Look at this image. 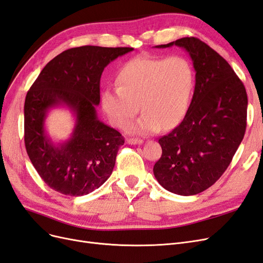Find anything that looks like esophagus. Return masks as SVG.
I'll return each mask as SVG.
<instances>
[{
  "instance_id": "obj_1",
  "label": "esophagus",
  "mask_w": 263,
  "mask_h": 263,
  "mask_svg": "<svg viewBox=\"0 0 263 263\" xmlns=\"http://www.w3.org/2000/svg\"><path fill=\"white\" fill-rule=\"evenodd\" d=\"M127 142H128L129 145H141L144 140L139 138H128L127 139Z\"/></svg>"
}]
</instances>
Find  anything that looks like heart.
Segmentation results:
<instances>
[{
  "label": "heart",
  "mask_w": 263,
  "mask_h": 263,
  "mask_svg": "<svg viewBox=\"0 0 263 263\" xmlns=\"http://www.w3.org/2000/svg\"><path fill=\"white\" fill-rule=\"evenodd\" d=\"M117 86L102 92L101 105L109 122L125 127L138 112L144 113L127 132L153 135L173 128L185 118L195 89V71L184 55L168 58L142 55L126 62L116 77Z\"/></svg>",
  "instance_id": "b5f03b06"
}]
</instances>
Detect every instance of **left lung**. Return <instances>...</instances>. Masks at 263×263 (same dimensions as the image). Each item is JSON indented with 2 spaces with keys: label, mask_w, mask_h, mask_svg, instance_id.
<instances>
[{
  "label": "left lung",
  "mask_w": 263,
  "mask_h": 263,
  "mask_svg": "<svg viewBox=\"0 0 263 263\" xmlns=\"http://www.w3.org/2000/svg\"><path fill=\"white\" fill-rule=\"evenodd\" d=\"M172 46L192 59L195 89L183 122L159 139L162 156L154 174L166 191L189 196L212 186L228 168L245 136L248 98L233 68L209 45L184 37L156 48Z\"/></svg>",
  "instance_id": "left-lung-1"
}]
</instances>
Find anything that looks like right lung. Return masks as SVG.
<instances>
[{"label": "right lung", "mask_w": 263, "mask_h": 263, "mask_svg": "<svg viewBox=\"0 0 263 263\" xmlns=\"http://www.w3.org/2000/svg\"><path fill=\"white\" fill-rule=\"evenodd\" d=\"M133 50L99 46L68 49L47 63L27 92V155L44 182L57 192L86 195L112 174L124 138L98 117L100 80L109 62ZM54 107H67L75 116L74 130L65 142L54 143L45 129V118Z\"/></svg>", "instance_id": "1"}]
</instances>
